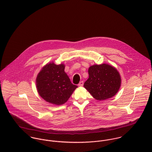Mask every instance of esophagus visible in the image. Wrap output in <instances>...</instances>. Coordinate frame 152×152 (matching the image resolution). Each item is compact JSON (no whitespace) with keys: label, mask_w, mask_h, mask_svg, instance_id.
Wrapping results in <instances>:
<instances>
[{"label":"esophagus","mask_w":152,"mask_h":152,"mask_svg":"<svg viewBox=\"0 0 152 152\" xmlns=\"http://www.w3.org/2000/svg\"><path fill=\"white\" fill-rule=\"evenodd\" d=\"M83 85H84V81H81V82H80V83L78 84V86H80V87H83Z\"/></svg>","instance_id":"obj_1"}]
</instances>
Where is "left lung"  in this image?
<instances>
[{
  "label": "left lung",
  "instance_id": "obj_1",
  "mask_svg": "<svg viewBox=\"0 0 152 152\" xmlns=\"http://www.w3.org/2000/svg\"><path fill=\"white\" fill-rule=\"evenodd\" d=\"M89 78L84 86L97 100H105L118 91L121 79L117 69L111 65L103 64L91 66Z\"/></svg>",
  "mask_w": 152,
  "mask_h": 152
}]
</instances>
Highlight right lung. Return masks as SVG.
<instances>
[{"instance_id":"obj_1","label":"right lung","mask_w":152,"mask_h":152,"mask_svg":"<svg viewBox=\"0 0 152 152\" xmlns=\"http://www.w3.org/2000/svg\"><path fill=\"white\" fill-rule=\"evenodd\" d=\"M64 68L63 64L50 63L44 66L37 77L38 92L49 103L55 105L64 104L78 87L71 83Z\"/></svg>"}]
</instances>
